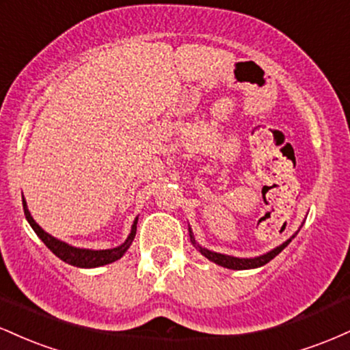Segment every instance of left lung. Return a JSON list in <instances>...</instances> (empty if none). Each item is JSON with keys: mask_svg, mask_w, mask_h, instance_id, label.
Returning a JSON list of instances; mask_svg holds the SVG:
<instances>
[{"mask_svg": "<svg viewBox=\"0 0 350 350\" xmlns=\"http://www.w3.org/2000/svg\"><path fill=\"white\" fill-rule=\"evenodd\" d=\"M189 235H191V242L194 247L199 248V252L202 253L206 258L211 260V262H214L217 265H220V267L224 268H230V270H250V268H258V267H263V265H267L268 262H271L273 258H275L278 253L283 250L284 247H286L288 243L291 242L293 239H295L296 234L291 237L290 240H286L284 243H281L280 247L273 248L268 253H265V255H260V256H255V258H237V256H230V255H224V253H217V252H212V250H207V248L200 247V245L196 243L194 240V235H192V230L189 228Z\"/></svg>", "mask_w": 350, "mask_h": 350, "instance_id": "1", "label": "left lung"}]
</instances>
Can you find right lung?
Here are the masks:
<instances>
[{
    "mask_svg": "<svg viewBox=\"0 0 350 350\" xmlns=\"http://www.w3.org/2000/svg\"><path fill=\"white\" fill-rule=\"evenodd\" d=\"M23 208H24V215H26L27 222H29V226L33 227V230L38 234L39 239L42 240L44 245H46V247L49 248L55 256H59L62 262L74 265V267H79V268H97V267H103V265L116 262V260L122 258L124 252L130 248V245L133 242L136 235V224H138V219H135L133 226H131L130 235H128V239L124 240V243L120 245V247L108 248V250H88V248H77V247H72L69 243L62 242V240H57L55 237L47 234L46 230H42V228L36 224L33 215H31L24 198H23Z\"/></svg>",
    "mask_w": 350,
    "mask_h": 350,
    "instance_id": "add662e5",
    "label": "right lung"
}]
</instances>
